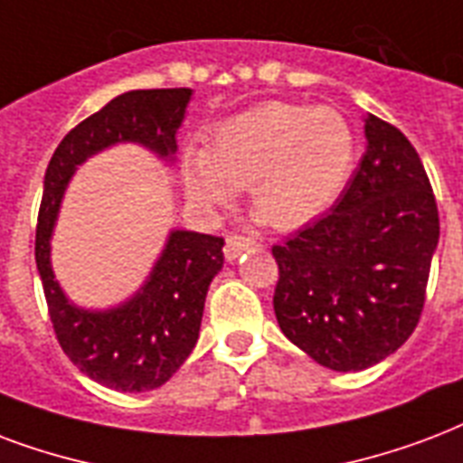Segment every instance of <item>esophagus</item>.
Wrapping results in <instances>:
<instances>
[{
	"label": "esophagus",
	"mask_w": 463,
	"mask_h": 463,
	"mask_svg": "<svg viewBox=\"0 0 463 463\" xmlns=\"http://www.w3.org/2000/svg\"><path fill=\"white\" fill-rule=\"evenodd\" d=\"M252 245H255V242H252L250 238H242V235H228V238H225V247H223L225 260H228V262L238 260L242 252L252 250Z\"/></svg>",
	"instance_id": "esophagus-1"
}]
</instances>
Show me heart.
<instances>
[{"label": "heart", "instance_id": "obj_1", "mask_svg": "<svg viewBox=\"0 0 463 463\" xmlns=\"http://www.w3.org/2000/svg\"><path fill=\"white\" fill-rule=\"evenodd\" d=\"M354 167V136L330 106L267 101L213 130L211 147L186 146L182 179L201 211H216L242 186L279 231L333 206Z\"/></svg>", "mask_w": 463, "mask_h": 463}]
</instances>
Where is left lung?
<instances>
[{
  "mask_svg": "<svg viewBox=\"0 0 463 463\" xmlns=\"http://www.w3.org/2000/svg\"><path fill=\"white\" fill-rule=\"evenodd\" d=\"M366 153L330 213L271 247L279 327L317 364L362 372L418 326L439 213L411 140L364 118Z\"/></svg>",
  "mask_w": 463,
  "mask_h": 463,
  "instance_id": "8db88e82",
  "label": "left lung"
}]
</instances>
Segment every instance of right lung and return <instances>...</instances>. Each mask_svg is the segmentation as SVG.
Listing matches in <instances>:
<instances>
[{
    "label": "right lung",
    "instance_id": "right-lung-1",
    "mask_svg": "<svg viewBox=\"0 0 463 463\" xmlns=\"http://www.w3.org/2000/svg\"><path fill=\"white\" fill-rule=\"evenodd\" d=\"M192 90H133L84 118L52 153L35 228V264L52 330L70 362L116 391H153L172 379L199 340L211 281L223 267V238L172 231L146 284L114 308L90 310L70 301L52 274L51 238L77 167L118 143H137L175 162L176 130Z\"/></svg>",
    "mask_w": 463,
    "mask_h": 463
}]
</instances>
